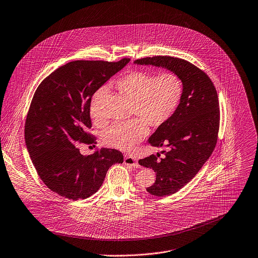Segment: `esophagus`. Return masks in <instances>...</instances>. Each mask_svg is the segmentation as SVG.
Listing matches in <instances>:
<instances>
[{
    "label": "esophagus",
    "mask_w": 258,
    "mask_h": 258,
    "mask_svg": "<svg viewBox=\"0 0 258 258\" xmlns=\"http://www.w3.org/2000/svg\"><path fill=\"white\" fill-rule=\"evenodd\" d=\"M124 163L125 164H127V165H130V166H132V167H135V168H139L140 167V165L137 163V161H136V159L134 158V157H132V156H125V158H124Z\"/></svg>",
    "instance_id": "1"
}]
</instances>
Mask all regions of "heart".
<instances>
[{
	"instance_id": "heart-1",
	"label": "heart",
	"mask_w": 258,
	"mask_h": 258,
	"mask_svg": "<svg viewBox=\"0 0 258 258\" xmlns=\"http://www.w3.org/2000/svg\"><path fill=\"white\" fill-rule=\"evenodd\" d=\"M114 87L125 97L132 100L131 115L136 116L126 122H118L103 133L105 145L128 151L147 134V126L159 128L176 112L183 94V84L173 72L158 75L147 71L135 70L114 82ZM107 89H98L91 102V115L95 122L102 123L101 103Z\"/></svg>"
}]
</instances>
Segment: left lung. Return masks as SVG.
Instances as JSON below:
<instances>
[{
	"mask_svg": "<svg viewBox=\"0 0 258 258\" xmlns=\"http://www.w3.org/2000/svg\"><path fill=\"white\" fill-rule=\"evenodd\" d=\"M138 64L164 67L178 75L183 84L180 104L164 125L149 138L151 146H166L167 151L139 159V164L156 173L146 190L157 197L178 191L209 159L218 140L220 108L217 91L208 75L187 60L171 56L143 57Z\"/></svg>",
	"mask_w": 258,
	"mask_h": 258,
	"instance_id": "8db88e82",
	"label": "left lung"
}]
</instances>
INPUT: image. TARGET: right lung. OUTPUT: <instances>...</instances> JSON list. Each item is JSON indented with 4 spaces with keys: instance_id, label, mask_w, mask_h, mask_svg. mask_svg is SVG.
Returning a JSON list of instances; mask_svg holds the SVG:
<instances>
[{
    "instance_id": "add662e5",
    "label": "right lung",
    "mask_w": 258,
    "mask_h": 258,
    "mask_svg": "<svg viewBox=\"0 0 258 258\" xmlns=\"http://www.w3.org/2000/svg\"><path fill=\"white\" fill-rule=\"evenodd\" d=\"M129 61H71L36 89L25 121V142L39 177L57 195L87 199L101 187L108 169L123 162L119 150L102 147L88 156L78 145L96 144L89 131L92 97Z\"/></svg>"
}]
</instances>
